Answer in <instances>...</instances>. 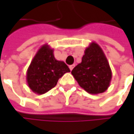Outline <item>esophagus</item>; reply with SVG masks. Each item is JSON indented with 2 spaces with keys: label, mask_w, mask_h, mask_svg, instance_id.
Returning a JSON list of instances; mask_svg holds the SVG:
<instances>
[{
  "label": "esophagus",
  "mask_w": 134,
  "mask_h": 134,
  "mask_svg": "<svg viewBox=\"0 0 134 134\" xmlns=\"http://www.w3.org/2000/svg\"><path fill=\"white\" fill-rule=\"evenodd\" d=\"M74 66H75L74 64H73V65H70V66H69V68H70V70H72V69H73V68L74 67Z\"/></svg>",
  "instance_id": "obj_1"
}]
</instances>
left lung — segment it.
<instances>
[{
    "label": "left lung",
    "mask_w": 134,
    "mask_h": 134,
    "mask_svg": "<svg viewBox=\"0 0 134 134\" xmlns=\"http://www.w3.org/2000/svg\"><path fill=\"white\" fill-rule=\"evenodd\" d=\"M79 85L91 94L104 92L112 78V72L100 46L92 42L85 49L81 63L71 71Z\"/></svg>",
    "instance_id": "1"
}]
</instances>
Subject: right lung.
<instances>
[{
  "instance_id": "right-lung-1",
  "label": "right lung",
  "mask_w": 134,
  "mask_h": 134,
  "mask_svg": "<svg viewBox=\"0 0 134 134\" xmlns=\"http://www.w3.org/2000/svg\"><path fill=\"white\" fill-rule=\"evenodd\" d=\"M67 72H70L67 64L57 60L53 50L47 45H44L40 49L28 69L27 81L34 92L41 94L54 88L58 80Z\"/></svg>"
}]
</instances>
